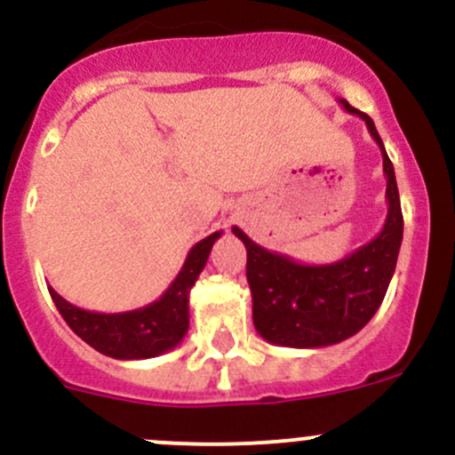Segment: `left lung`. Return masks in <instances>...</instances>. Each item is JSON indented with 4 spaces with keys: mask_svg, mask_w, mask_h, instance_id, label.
<instances>
[{
    "mask_svg": "<svg viewBox=\"0 0 455 455\" xmlns=\"http://www.w3.org/2000/svg\"><path fill=\"white\" fill-rule=\"evenodd\" d=\"M347 114L365 121L383 156L387 218L379 235L332 264H304L255 244L240 227L246 246V279L253 295L255 330L273 346L325 347L355 337L374 316L392 282L403 242V211L394 164L368 114L339 99Z\"/></svg>",
    "mask_w": 455,
    "mask_h": 455,
    "instance_id": "left-lung-1",
    "label": "left lung"
}]
</instances>
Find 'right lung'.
Listing matches in <instances>:
<instances>
[{
	"instance_id": "add662e5",
	"label": "right lung",
	"mask_w": 455,
	"mask_h": 455,
	"mask_svg": "<svg viewBox=\"0 0 455 455\" xmlns=\"http://www.w3.org/2000/svg\"><path fill=\"white\" fill-rule=\"evenodd\" d=\"M220 235L222 231H215L200 240L189 251L172 286L160 295V299L142 308L112 315L92 313V310L72 306L54 288L48 286L50 297L72 332L100 355L121 361L151 359V356L164 355L173 350L189 330V292L198 282L211 249Z\"/></svg>"
}]
</instances>
